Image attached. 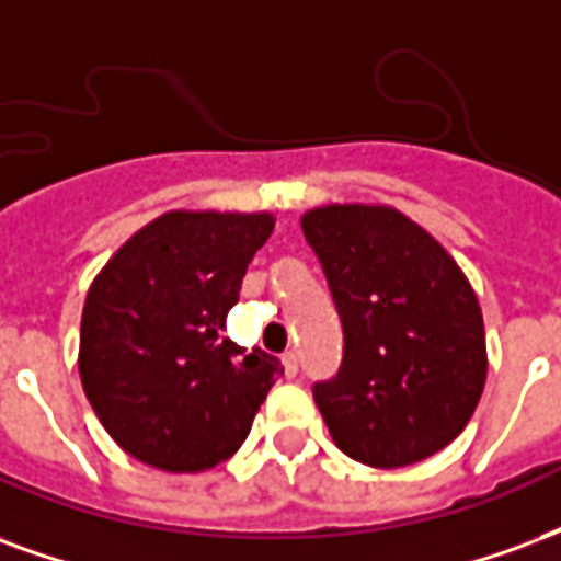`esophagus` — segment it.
Returning <instances> with one entry per match:
<instances>
[{
	"label": "esophagus",
	"mask_w": 561,
	"mask_h": 561,
	"mask_svg": "<svg viewBox=\"0 0 561 561\" xmlns=\"http://www.w3.org/2000/svg\"><path fill=\"white\" fill-rule=\"evenodd\" d=\"M282 365H285V377H297L300 363H297V354H294V351H285V354H282Z\"/></svg>",
	"instance_id": "34e87169"
}]
</instances>
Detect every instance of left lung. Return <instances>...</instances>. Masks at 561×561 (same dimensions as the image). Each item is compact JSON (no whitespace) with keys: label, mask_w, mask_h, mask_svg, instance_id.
Returning <instances> with one entry per match:
<instances>
[{"label":"left lung","mask_w":561,"mask_h":561,"mask_svg":"<svg viewBox=\"0 0 561 561\" xmlns=\"http://www.w3.org/2000/svg\"><path fill=\"white\" fill-rule=\"evenodd\" d=\"M344 330L339 375L314 383L335 446L377 470L446 449L488 380L479 297L437 238L389 205L306 210Z\"/></svg>","instance_id":"1"}]
</instances>
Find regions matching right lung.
I'll return each instance as SVG.
<instances>
[{
  "mask_svg": "<svg viewBox=\"0 0 561 561\" xmlns=\"http://www.w3.org/2000/svg\"><path fill=\"white\" fill-rule=\"evenodd\" d=\"M273 226L270 210H169L94 276L77 365L101 425L130 458L205 472L243 446L282 363L231 342L226 318Z\"/></svg>",
  "mask_w": 561,
  "mask_h": 561,
  "instance_id": "add662e5",
  "label": "right lung"
}]
</instances>
